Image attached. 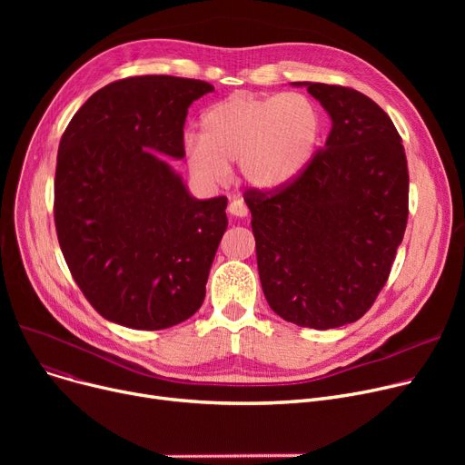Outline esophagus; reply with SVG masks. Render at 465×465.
<instances>
[{
    "label": "esophagus",
    "mask_w": 465,
    "mask_h": 465,
    "mask_svg": "<svg viewBox=\"0 0 465 465\" xmlns=\"http://www.w3.org/2000/svg\"><path fill=\"white\" fill-rule=\"evenodd\" d=\"M228 213L235 218H245L249 214V209L245 203H242V200H232L228 205Z\"/></svg>",
    "instance_id": "obj_1"
}]
</instances>
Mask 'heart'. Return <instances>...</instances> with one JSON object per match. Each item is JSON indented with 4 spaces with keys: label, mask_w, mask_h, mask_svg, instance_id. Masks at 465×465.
Returning <instances> with one entry per match:
<instances>
[{
    "label": "heart",
    "mask_w": 465,
    "mask_h": 465,
    "mask_svg": "<svg viewBox=\"0 0 465 465\" xmlns=\"http://www.w3.org/2000/svg\"><path fill=\"white\" fill-rule=\"evenodd\" d=\"M321 109L303 94H233L202 116V137H188L184 162L195 181L218 186L237 162L241 181L260 192L294 183L319 151Z\"/></svg>",
    "instance_id": "obj_1"
}]
</instances>
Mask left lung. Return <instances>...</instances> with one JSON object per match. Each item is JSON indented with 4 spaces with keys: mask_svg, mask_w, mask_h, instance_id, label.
<instances>
[{
    "mask_svg": "<svg viewBox=\"0 0 465 465\" xmlns=\"http://www.w3.org/2000/svg\"><path fill=\"white\" fill-rule=\"evenodd\" d=\"M305 86L331 120L324 149L290 186L245 193L263 296L284 321L330 330L356 322L382 290L409 213L401 137L368 95Z\"/></svg>",
    "mask_w": 465,
    "mask_h": 465,
    "instance_id": "1",
    "label": "left lung"
}]
</instances>
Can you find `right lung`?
Masks as SVG:
<instances>
[{
  "label": "right lung",
  "mask_w": 465,
  "mask_h": 465,
  "mask_svg": "<svg viewBox=\"0 0 465 465\" xmlns=\"http://www.w3.org/2000/svg\"><path fill=\"white\" fill-rule=\"evenodd\" d=\"M213 84L169 75L111 83L65 128L54 223L69 272L104 319L132 330L184 322L205 298L228 200H195L183 160L188 107Z\"/></svg>",
  "instance_id": "1"
}]
</instances>
